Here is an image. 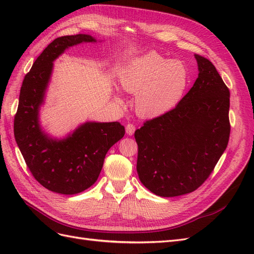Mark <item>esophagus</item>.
<instances>
[{"mask_svg": "<svg viewBox=\"0 0 254 254\" xmlns=\"http://www.w3.org/2000/svg\"><path fill=\"white\" fill-rule=\"evenodd\" d=\"M134 131H135V126L133 124H130L129 123V124L126 125V133L128 135H132L134 133Z\"/></svg>", "mask_w": 254, "mask_h": 254, "instance_id": "34e87169", "label": "esophagus"}]
</instances>
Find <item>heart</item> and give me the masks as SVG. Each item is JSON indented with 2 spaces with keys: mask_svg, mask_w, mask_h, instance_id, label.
<instances>
[{
  "mask_svg": "<svg viewBox=\"0 0 254 254\" xmlns=\"http://www.w3.org/2000/svg\"><path fill=\"white\" fill-rule=\"evenodd\" d=\"M122 88L135 95V110L143 118H159L180 104L190 83V72L180 60L157 52L135 57L120 75ZM118 101H122L119 94Z\"/></svg>",
  "mask_w": 254,
  "mask_h": 254,
  "instance_id": "heart-1",
  "label": "heart"
}]
</instances>
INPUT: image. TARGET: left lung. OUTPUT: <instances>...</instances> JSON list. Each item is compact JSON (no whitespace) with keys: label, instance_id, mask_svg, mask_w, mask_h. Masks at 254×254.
<instances>
[{"label":"left lung","instance_id":"8db88e82","mask_svg":"<svg viewBox=\"0 0 254 254\" xmlns=\"http://www.w3.org/2000/svg\"><path fill=\"white\" fill-rule=\"evenodd\" d=\"M195 58L198 77L180 104L134 132L140 181L161 197L197 190L229 142L230 91L209 59Z\"/></svg>","mask_w":254,"mask_h":254}]
</instances>
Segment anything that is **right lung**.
<instances>
[{"instance_id":"1","label":"right lung","mask_w":254,"mask_h":254,"mask_svg":"<svg viewBox=\"0 0 254 254\" xmlns=\"http://www.w3.org/2000/svg\"><path fill=\"white\" fill-rule=\"evenodd\" d=\"M96 42L90 35L56 38L36 59L22 82L13 122L14 139L34 178L64 195L89 189L97 180L107 151L125 134L119 122H87L65 139H52L39 124V110L53 71V61L67 48Z\"/></svg>"}]
</instances>
